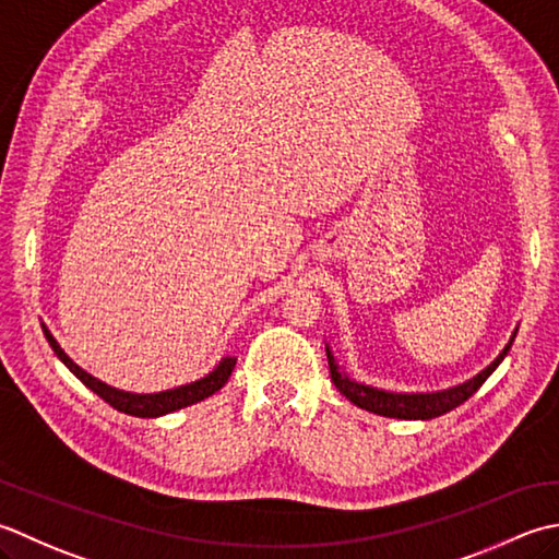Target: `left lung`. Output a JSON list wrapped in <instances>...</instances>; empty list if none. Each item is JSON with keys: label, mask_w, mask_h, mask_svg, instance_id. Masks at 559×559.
<instances>
[{"label": "left lung", "mask_w": 559, "mask_h": 559, "mask_svg": "<svg viewBox=\"0 0 559 559\" xmlns=\"http://www.w3.org/2000/svg\"><path fill=\"white\" fill-rule=\"evenodd\" d=\"M516 335H511L509 345L499 352V357L489 364L487 369H483L477 376H473L471 381H465L461 385H453V389L447 391H437V393H391V391H381L373 389V385H364L352 381L345 371H340L337 361L333 357V352L325 345L328 352V367H330V379H333L335 389L343 393L349 403H355L361 409H369L373 415H383V417H395V419H431L439 417L443 413H451L453 407H459L461 403L468 401V397L480 389V385L489 379L502 359L507 357V352L514 343Z\"/></svg>", "instance_id": "1"}]
</instances>
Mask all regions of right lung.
<instances>
[{
  "label": "right lung",
  "instance_id": "obj_1",
  "mask_svg": "<svg viewBox=\"0 0 559 559\" xmlns=\"http://www.w3.org/2000/svg\"><path fill=\"white\" fill-rule=\"evenodd\" d=\"M43 333L45 340H48L52 352L60 361L64 364L67 369H70L79 381H82L86 389L94 391L98 397H104L108 405H112L116 409L124 415H132V417H162L174 413V409L180 407H188V405H195L204 397H210L212 393H216L222 389V385L229 381V376L236 367V357H224L219 364H216V369L210 371L204 379L195 381V383H186V385H178L174 391H162V393H128V391H118L112 389V385L104 383L94 379V376L86 373L82 367H76V364L64 355V349L57 345V340L50 335V330L43 325Z\"/></svg>",
  "mask_w": 559,
  "mask_h": 559
}]
</instances>
